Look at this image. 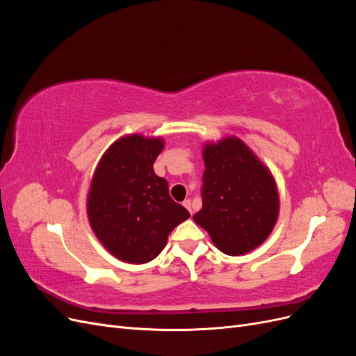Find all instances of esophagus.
Segmentation results:
<instances>
[{
	"label": "esophagus",
	"instance_id": "1",
	"mask_svg": "<svg viewBox=\"0 0 356 356\" xmlns=\"http://www.w3.org/2000/svg\"><path fill=\"white\" fill-rule=\"evenodd\" d=\"M182 204H184V207H186V208L188 209V212H190V213H193V209H191V208H193V203H191V199H186L184 202H182Z\"/></svg>",
	"mask_w": 356,
	"mask_h": 356
}]
</instances>
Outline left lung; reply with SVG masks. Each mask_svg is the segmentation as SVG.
<instances>
[{"label":"left lung","instance_id":"8db88e82","mask_svg":"<svg viewBox=\"0 0 356 356\" xmlns=\"http://www.w3.org/2000/svg\"><path fill=\"white\" fill-rule=\"evenodd\" d=\"M202 209L193 217L227 255H243L272 233L279 215L273 175L236 136L203 147Z\"/></svg>","mask_w":356,"mask_h":356}]
</instances>
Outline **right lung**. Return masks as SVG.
Wrapping results in <instances>:
<instances>
[{
  "label": "right lung",
  "instance_id": "obj_1",
  "mask_svg": "<svg viewBox=\"0 0 356 356\" xmlns=\"http://www.w3.org/2000/svg\"><path fill=\"white\" fill-rule=\"evenodd\" d=\"M161 138L123 136L106 149L88 196V217L96 238L118 260L144 264L166 246L168 236L190 213L169 196L168 181L153 163Z\"/></svg>",
  "mask_w": 356,
  "mask_h": 356
}]
</instances>
